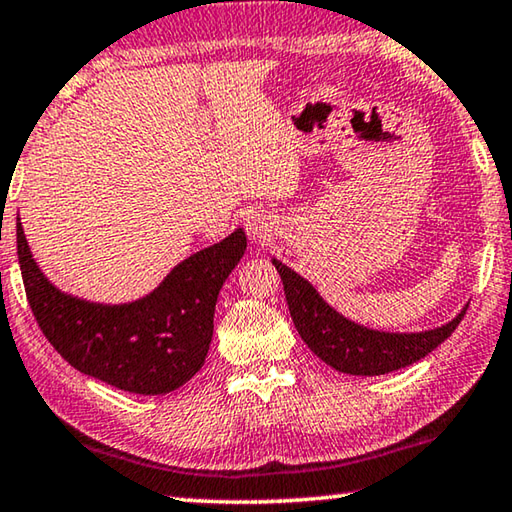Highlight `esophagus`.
Instances as JSON below:
<instances>
[{"label":"esophagus","mask_w":512,"mask_h":512,"mask_svg":"<svg viewBox=\"0 0 512 512\" xmlns=\"http://www.w3.org/2000/svg\"><path fill=\"white\" fill-rule=\"evenodd\" d=\"M266 228L268 223L262 219V216H250L246 223V230L250 232V237H257V239H262L266 235Z\"/></svg>","instance_id":"esophagus-1"}]
</instances>
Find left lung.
Listing matches in <instances>:
<instances>
[{
  "label": "left lung",
  "instance_id": "8db88e82",
  "mask_svg": "<svg viewBox=\"0 0 512 512\" xmlns=\"http://www.w3.org/2000/svg\"><path fill=\"white\" fill-rule=\"evenodd\" d=\"M273 266L282 277L293 325L302 341L318 359L345 375L375 377L411 366L447 341L467 311L465 305L461 314L449 320L447 325L427 329V332H377V329L357 325L341 316L318 296V291L305 277L291 271L289 266L277 259H273Z\"/></svg>",
  "mask_w": 512,
  "mask_h": 512
}]
</instances>
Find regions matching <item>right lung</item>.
Segmentation results:
<instances>
[{
	"label": "right lung",
	"instance_id": "obj_1",
	"mask_svg": "<svg viewBox=\"0 0 512 512\" xmlns=\"http://www.w3.org/2000/svg\"><path fill=\"white\" fill-rule=\"evenodd\" d=\"M246 250L244 230L180 262L158 289L126 305H101L51 284L17 219V259L42 334L69 366L137 395L176 391L205 363L223 282Z\"/></svg>",
	"mask_w": 512,
	"mask_h": 512
}]
</instances>
